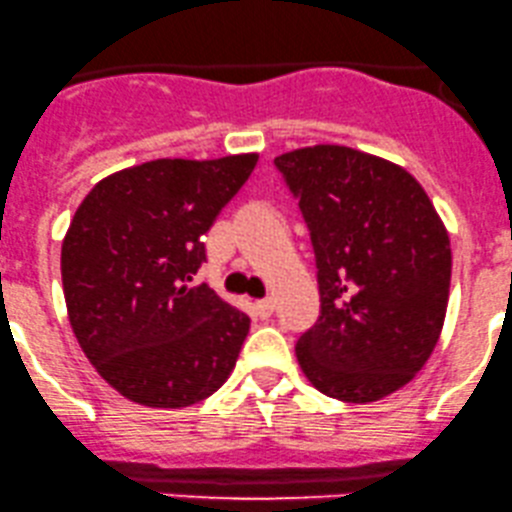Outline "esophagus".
I'll return each instance as SVG.
<instances>
[{
    "mask_svg": "<svg viewBox=\"0 0 512 512\" xmlns=\"http://www.w3.org/2000/svg\"><path fill=\"white\" fill-rule=\"evenodd\" d=\"M273 312H276V300H273V298H263V300L256 302V315L261 317V320H268Z\"/></svg>",
    "mask_w": 512,
    "mask_h": 512,
    "instance_id": "1",
    "label": "esophagus"
}]
</instances>
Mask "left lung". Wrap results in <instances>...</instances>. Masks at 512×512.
Returning a JSON list of instances; mask_svg holds the SVG:
<instances>
[{
    "mask_svg": "<svg viewBox=\"0 0 512 512\" xmlns=\"http://www.w3.org/2000/svg\"><path fill=\"white\" fill-rule=\"evenodd\" d=\"M310 229L320 317L295 344L307 381L344 403H373L415 378L447 315L452 249L405 168L320 144L276 158Z\"/></svg>",
    "mask_w": 512,
    "mask_h": 512,
    "instance_id": "1",
    "label": "left lung"
}]
</instances>
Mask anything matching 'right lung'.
Masks as SVG:
<instances>
[{"label": "right lung", "mask_w": 512, "mask_h": 512, "mask_svg": "<svg viewBox=\"0 0 512 512\" xmlns=\"http://www.w3.org/2000/svg\"><path fill=\"white\" fill-rule=\"evenodd\" d=\"M256 153L158 158L100 180L60 251L70 327L97 373L146 408H188L222 386L249 315L210 285L202 236L256 168Z\"/></svg>", "instance_id": "add662e5"}]
</instances>
